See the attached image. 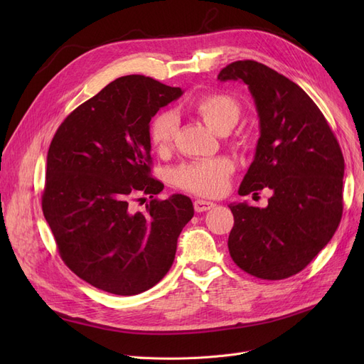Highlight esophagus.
Masks as SVG:
<instances>
[{"instance_id": "34e87169", "label": "esophagus", "mask_w": 364, "mask_h": 364, "mask_svg": "<svg viewBox=\"0 0 364 364\" xmlns=\"http://www.w3.org/2000/svg\"><path fill=\"white\" fill-rule=\"evenodd\" d=\"M193 206H195V211L196 213H205V211H209V209H213L215 206V203L214 202H209V200L196 199L193 202Z\"/></svg>"}]
</instances>
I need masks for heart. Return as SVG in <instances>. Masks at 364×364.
<instances>
[{
	"label": "heart",
	"instance_id": "b5f03b06",
	"mask_svg": "<svg viewBox=\"0 0 364 364\" xmlns=\"http://www.w3.org/2000/svg\"><path fill=\"white\" fill-rule=\"evenodd\" d=\"M206 125L218 134H227L240 118L239 102L225 92L203 95L195 105ZM178 117L171 110L156 114L149 127L151 146L159 151L168 150L177 137ZM235 172V162L227 156L200 159L183 164L174 172L176 184L193 195L215 198L223 195L230 184Z\"/></svg>",
	"mask_w": 364,
	"mask_h": 364
}]
</instances>
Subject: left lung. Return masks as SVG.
I'll return each instance as SVG.
<instances>
[{
  "label": "left lung",
  "mask_w": 364,
  "mask_h": 364,
  "mask_svg": "<svg viewBox=\"0 0 364 364\" xmlns=\"http://www.w3.org/2000/svg\"><path fill=\"white\" fill-rule=\"evenodd\" d=\"M218 80L245 82L259 118L255 159L239 195L273 193L267 208L230 205L228 251L247 274L288 279L314 259L339 225L346 168L339 143L310 95L272 68L237 60Z\"/></svg>",
  "instance_id": "left-lung-1"
}]
</instances>
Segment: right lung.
Masks as SVG:
<instances>
[{
    "label": "right lung",
    "mask_w": 364,
    "mask_h": 364,
    "mask_svg": "<svg viewBox=\"0 0 364 364\" xmlns=\"http://www.w3.org/2000/svg\"><path fill=\"white\" fill-rule=\"evenodd\" d=\"M183 94L144 75L114 80L57 128L47 155L43 213L69 269L94 288L137 295L171 269L192 220L190 198L161 200L151 177L149 122ZM147 194L144 213L130 202Z\"/></svg>",
    "instance_id": "1"
}]
</instances>
